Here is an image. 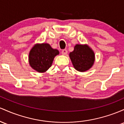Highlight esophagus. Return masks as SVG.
<instances>
[{"label":"esophagus","instance_id":"esophagus-1","mask_svg":"<svg viewBox=\"0 0 124 124\" xmlns=\"http://www.w3.org/2000/svg\"><path fill=\"white\" fill-rule=\"evenodd\" d=\"M62 54L64 55H67V50H66V49L62 50Z\"/></svg>","mask_w":124,"mask_h":124}]
</instances>
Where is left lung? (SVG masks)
I'll return each instance as SVG.
<instances>
[{
  "label": "left lung",
  "instance_id": "8db88e82",
  "mask_svg": "<svg viewBox=\"0 0 124 124\" xmlns=\"http://www.w3.org/2000/svg\"><path fill=\"white\" fill-rule=\"evenodd\" d=\"M69 56L74 69L80 72L90 70L95 62L94 51L87 44H76Z\"/></svg>",
  "mask_w": 124,
  "mask_h": 124
}]
</instances>
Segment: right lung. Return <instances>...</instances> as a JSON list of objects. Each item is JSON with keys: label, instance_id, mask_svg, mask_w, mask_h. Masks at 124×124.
Returning <instances> with one entry per match:
<instances>
[{"label": "right lung", "instance_id": "1", "mask_svg": "<svg viewBox=\"0 0 124 124\" xmlns=\"http://www.w3.org/2000/svg\"><path fill=\"white\" fill-rule=\"evenodd\" d=\"M59 54L48 43L34 44L29 52V62L31 67L39 73H44L52 65L54 58Z\"/></svg>", "mask_w": 124, "mask_h": 124}]
</instances>
